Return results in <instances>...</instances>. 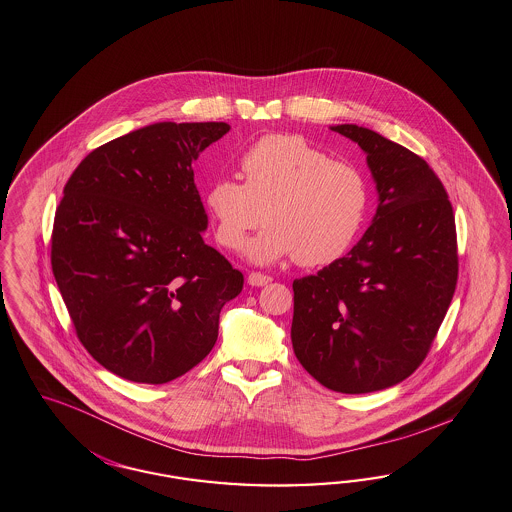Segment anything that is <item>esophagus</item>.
Here are the masks:
<instances>
[{
  "label": "esophagus",
  "mask_w": 512,
  "mask_h": 512,
  "mask_svg": "<svg viewBox=\"0 0 512 512\" xmlns=\"http://www.w3.org/2000/svg\"><path fill=\"white\" fill-rule=\"evenodd\" d=\"M270 282H272V278L268 274H261V272H251L247 276V284L249 286L263 287L266 284H270Z\"/></svg>",
  "instance_id": "obj_1"
}]
</instances>
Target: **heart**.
Wrapping results in <instances>:
<instances>
[{
	"label": "heart",
	"mask_w": 512,
	"mask_h": 512,
	"mask_svg": "<svg viewBox=\"0 0 512 512\" xmlns=\"http://www.w3.org/2000/svg\"><path fill=\"white\" fill-rule=\"evenodd\" d=\"M244 177H219L205 188L204 205L215 238L240 249L247 234L253 263L295 257L301 266L339 261L368 219L371 188L358 165L333 160L326 148L297 133L265 135L240 158Z\"/></svg>",
	"instance_id": "b5f03b06"
}]
</instances>
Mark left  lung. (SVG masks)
I'll use <instances>...</instances> for the list:
<instances>
[{
	"instance_id": "obj_1",
	"label": "left lung",
	"mask_w": 512,
	"mask_h": 512,
	"mask_svg": "<svg viewBox=\"0 0 512 512\" xmlns=\"http://www.w3.org/2000/svg\"><path fill=\"white\" fill-rule=\"evenodd\" d=\"M331 129L368 154L379 205L347 257L293 282L291 343L318 383L366 394L427 358L457 286L455 217L421 156L354 123Z\"/></svg>"
}]
</instances>
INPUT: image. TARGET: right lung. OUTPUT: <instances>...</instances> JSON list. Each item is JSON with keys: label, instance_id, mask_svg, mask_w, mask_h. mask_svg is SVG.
Listing matches in <instances>:
<instances>
[{"label": "right lung", "instance_id": "right-lung-1", "mask_svg": "<svg viewBox=\"0 0 512 512\" xmlns=\"http://www.w3.org/2000/svg\"><path fill=\"white\" fill-rule=\"evenodd\" d=\"M225 122L146 125L95 148L64 186L51 266L87 352L127 381L198 366L244 274L207 246L192 162Z\"/></svg>", "mask_w": 512, "mask_h": 512}]
</instances>
